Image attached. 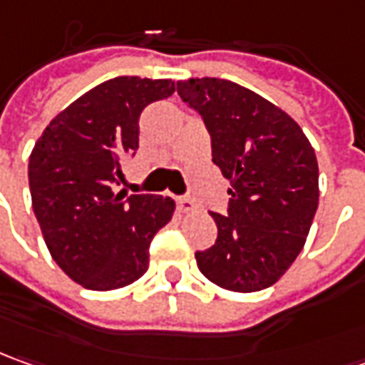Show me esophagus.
I'll return each instance as SVG.
<instances>
[{"instance_id":"34e87169","label":"esophagus","mask_w":365,"mask_h":365,"mask_svg":"<svg viewBox=\"0 0 365 365\" xmlns=\"http://www.w3.org/2000/svg\"><path fill=\"white\" fill-rule=\"evenodd\" d=\"M178 210L182 214H192L195 210V204L192 197H178Z\"/></svg>"}]
</instances>
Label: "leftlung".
I'll return each mask as SVG.
<instances>
[{"label":"left lung","mask_w":365,"mask_h":365,"mask_svg":"<svg viewBox=\"0 0 365 365\" xmlns=\"http://www.w3.org/2000/svg\"><path fill=\"white\" fill-rule=\"evenodd\" d=\"M212 137V161L232 183L228 216L214 214L216 245L195 252L207 281L234 293L274 284L295 262L319 204V168L283 108L222 78L178 82Z\"/></svg>","instance_id":"8db88e82"}]
</instances>
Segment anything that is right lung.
Masks as SVG:
<instances>
[{
    "mask_svg": "<svg viewBox=\"0 0 365 365\" xmlns=\"http://www.w3.org/2000/svg\"><path fill=\"white\" fill-rule=\"evenodd\" d=\"M173 93L168 78L101 82L58 113L34 145V214L58 267L84 289L115 291L141 279L151 238L173 216L171 197L115 192L123 161L139 147L143 108Z\"/></svg>",
    "mask_w": 365,
    "mask_h": 365,
    "instance_id": "1",
    "label": "right lung"
}]
</instances>
